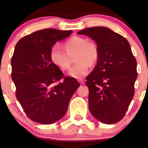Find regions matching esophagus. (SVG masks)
Listing matches in <instances>:
<instances>
[{"label":"esophagus","instance_id":"esophagus-1","mask_svg":"<svg viewBox=\"0 0 148 148\" xmlns=\"http://www.w3.org/2000/svg\"><path fill=\"white\" fill-rule=\"evenodd\" d=\"M79 82L80 83V84H81V85H84V81H83L82 79H80V80H79Z\"/></svg>","mask_w":148,"mask_h":148}]
</instances>
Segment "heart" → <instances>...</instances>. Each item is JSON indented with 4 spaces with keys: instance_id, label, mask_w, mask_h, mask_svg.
<instances>
[{
    "instance_id": "heart-1",
    "label": "heart",
    "mask_w": 148,
    "mask_h": 148,
    "mask_svg": "<svg viewBox=\"0 0 148 148\" xmlns=\"http://www.w3.org/2000/svg\"><path fill=\"white\" fill-rule=\"evenodd\" d=\"M67 51H68V49H67V46L65 45H56L53 47V53L58 56H64L67 53ZM68 69L71 75L74 77L77 78V79H81L86 74V69L83 67L81 62H78L74 65L71 66L69 67Z\"/></svg>"
}]
</instances>
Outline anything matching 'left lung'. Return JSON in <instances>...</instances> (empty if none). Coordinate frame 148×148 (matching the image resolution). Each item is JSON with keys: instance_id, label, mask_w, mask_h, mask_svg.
Returning a JSON list of instances; mask_svg holds the SVG:
<instances>
[{"instance_id": "1", "label": "left lung", "mask_w": 148, "mask_h": 148, "mask_svg": "<svg viewBox=\"0 0 148 148\" xmlns=\"http://www.w3.org/2000/svg\"><path fill=\"white\" fill-rule=\"evenodd\" d=\"M97 42V62L86 77L89 110L103 123L123 117L134 95L136 60L125 37L106 27L81 30ZM117 119H116V118Z\"/></svg>"}]
</instances>
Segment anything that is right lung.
<instances>
[{"mask_svg": "<svg viewBox=\"0 0 148 148\" xmlns=\"http://www.w3.org/2000/svg\"><path fill=\"white\" fill-rule=\"evenodd\" d=\"M71 33L40 30L22 37L15 47L11 61L15 95L26 115L37 123L50 124L62 118L77 89H69L67 101L62 100L63 92L58 88L60 83L57 84L63 73L51 58L53 46Z\"/></svg>", "mask_w": 148, "mask_h": 148, "instance_id": "obj_1", "label": "right lung"}]
</instances>
